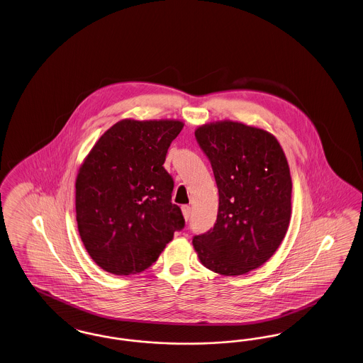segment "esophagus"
Segmentation results:
<instances>
[{
  "mask_svg": "<svg viewBox=\"0 0 363 363\" xmlns=\"http://www.w3.org/2000/svg\"><path fill=\"white\" fill-rule=\"evenodd\" d=\"M182 213H184L185 220H189L190 213H191V208H190L189 206H184V207H182Z\"/></svg>",
  "mask_w": 363,
  "mask_h": 363,
  "instance_id": "34e87169",
  "label": "esophagus"
}]
</instances>
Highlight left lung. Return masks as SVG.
<instances>
[{"label":"left lung","instance_id":"8db88e82","mask_svg":"<svg viewBox=\"0 0 363 363\" xmlns=\"http://www.w3.org/2000/svg\"><path fill=\"white\" fill-rule=\"evenodd\" d=\"M219 190L216 223L193 237L208 269L243 275L271 259L291 216V177L286 155L271 133L222 121L194 132Z\"/></svg>","mask_w":363,"mask_h":363}]
</instances>
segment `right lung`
Returning a JSON list of instances; mask_svg holds the SVG:
<instances>
[{
  "mask_svg": "<svg viewBox=\"0 0 363 363\" xmlns=\"http://www.w3.org/2000/svg\"><path fill=\"white\" fill-rule=\"evenodd\" d=\"M179 121L123 120L113 125L80 167L76 220L88 255L106 272L130 275L155 262L185 227L163 167Z\"/></svg>",
  "mask_w": 363,
  "mask_h": 363,
  "instance_id": "add662e5",
  "label": "right lung"
}]
</instances>
